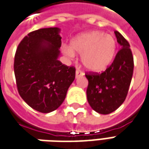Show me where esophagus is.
I'll return each instance as SVG.
<instances>
[{"instance_id": "1", "label": "esophagus", "mask_w": 149, "mask_h": 149, "mask_svg": "<svg viewBox=\"0 0 149 149\" xmlns=\"http://www.w3.org/2000/svg\"><path fill=\"white\" fill-rule=\"evenodd\" d=\"M82 76H84V72L81 71V70H79V69H77V71H76V78L81 77Z\"/></svg>"}]
</instances>
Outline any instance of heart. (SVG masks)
Wrapping results in <instances>:
<instances>
[{
  "label": "heart",
  "instance_id": "heart-1",
  "mask_svg": "<svg viewBox=\"0 0 149 149\" xmlns=\"http://www.w3.org/2000/svg\"><path fill=\"white\" fill-rule=\"evenodd\" d=\"M117 44L114 37L100 31L79 35L72 40L71 47L63 46L65 55L72 58L74 52L81 54L84 68L94 72L105 70L114 60Z\"/></svg>",
  "mask_w": 149,
  "mask_h": 149
}]
</instances>
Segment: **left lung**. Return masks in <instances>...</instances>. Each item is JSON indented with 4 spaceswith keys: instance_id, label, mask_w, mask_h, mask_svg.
<instances>
[{
    "instance_id": "obj_1",
    "label": "left lung",
    "mask_w": 149,
    "mask_h": 149,
    "mask_svg": "<svg viewBox=\"0 0 149 149\" xmlns=\"http://www.w3.org/2000/svg\"><path fill=\"white\" fill-rule=\"evenodd\" d=\"M117 42L121 46L112 65L101 73H85L88 81L87 99L92 109L100 114H109L125 101L131 84L134 61L128 40L115 31Z\"/></svg>"
}]
</instances>
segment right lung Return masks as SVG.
Segmentation results:
<instances>
[{"label":"right lung","mask_w":149,"mask_h":149,"mask_svg":"<svg viewBox=\"0 0 149 149\" xmlns=\"http://www.w3.org/2000/svg\"><path fill=\"white\" fill-rule=\"evenodd\" d=\"M58 28L33 31L18 45L14 74L18 93L33 109L48 113L65 100L76 68L57 60L61 46Z\"/></svg>","instance_id":"1"}]
</instances>
